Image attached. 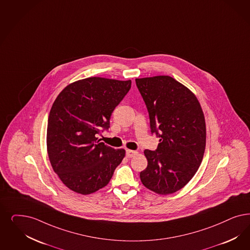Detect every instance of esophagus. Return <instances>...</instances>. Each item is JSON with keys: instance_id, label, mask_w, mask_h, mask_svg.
<instances>
[{"instance_id": "1", "label": "esophagus", "mask_w": 250, "mask_h": 250, "mask_svg": "<svg viewBox=\"0 0 250 250\" xmlns=\"http://www.w3.org/2000/svg\"><path fill=\"white\" fill-rule=\"evenodd\" d=\"M136 155H138V151L131 150V149H126V157L133 158V157H135Z\"/></svg>"}]
</instances>
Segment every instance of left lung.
Masks as SVG:
<instances>
[{"instance_id":"8db88e82","label":"left lung","mask_w":250,"mask_h":250,"mask_svg":"<svg viewBox=\"0 0 250 250\" xmlns=\"http://www.w3.org/2000/svg\"><path fill=\"white\" fill-rule=\"evenodd\" d=\"M146 105L151 133L160 143L146 149L147 166L140 180L147 189L169 195L193 178L206 146V123L196 95L169 76L136 78Z\"/></svg>"}]
</instances>
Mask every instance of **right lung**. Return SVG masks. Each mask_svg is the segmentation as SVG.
Masks as SVG:
<instances>
[{"label":"right lung","instance_id":"1","mask_svg":"<svg viewBox=\"0 0 250 250\" xmlns=\"http://www.w3.org/2000/svg\"><path fill=\"white\" fill-rule=\"evenodd\" d=\"M131 80L87 78L65 86L52 104L47 151L53 171L69 189L89 195L104 188L125 155L98 140L110 127L115 107L129 91Z\"/></svg>","mask_w":250,"mask_h":250}]
</instances>
